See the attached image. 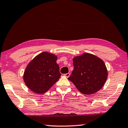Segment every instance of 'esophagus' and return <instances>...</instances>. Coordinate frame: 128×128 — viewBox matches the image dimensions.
Wrapping results in <instances>:
<instances>
[{
  "label": "esophagus",
  "instance_id": "34e87169",
  "mask_svg": "<svg viewBox=\"0 0 128 128\" xmlns=\"http://www.w3.org/2000/svg\"><path fill=\"white\" fill-rule=\"evenodd\" d=\"M64 76H66V77L68 78L69 76H70V73H66V74H64Z\"/></svg>",
  "mask_w": 128,
  "mask_h": 128
}]
</instances>
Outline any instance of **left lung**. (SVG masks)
<instances>
[{
	"mask_svg": "<svg viewBox=\"0 0 128 128\" xmlns=\"http://www.w3.org/2000/svg\"><path fill=\"white\" fill-rule=\"evenodd\" d=\"M73 62L74 69L68 80L80 92L92 95L101 89L108 76L102 60L92 54L84 53L74 57Z\"/></svg>",
	"mask_w": 128,
	"mask_h": 128,
	"instance_id": "left-lung-1",
	"label": "left lung"
}]
</instances>
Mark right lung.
I'll return each instance as SVG.
<instances>
[{"label":"right lung","instance_id":"right-lung-1","mask_svg":"<svg viewBox=\"0 0 128 128\" xmlns=\"http://www.w3.org/2000/svg\"><path fill=\"white\" fill-rule=\"evenodd\" d=\"M57 59L54 54L43 52L30 62L23 78L30 90L36 94H43L59 80L61 73L56 63Z\"/></svg>","mask_w":128,"mask_h":128}]
</instances>
